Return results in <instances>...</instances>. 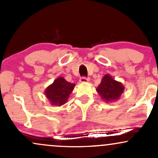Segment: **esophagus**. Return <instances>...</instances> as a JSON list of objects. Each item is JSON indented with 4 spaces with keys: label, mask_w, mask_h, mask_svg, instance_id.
<instances>
[{
    "label": "esophagus",
    "mask_w": 158,
    "mask_h": 158,
    "mask_svg": "<svg viewBox=\"0 0 158 158\" xmlns=\"http://www.w3.org/2000/svg\"><path fill=\"white\" fill-rule=\"evenodd\" d=\"M88 81H89V79H88V78H87V77H81L80 78V81H81V82H82V83L88 82Z\"/></svg>",
    "instance_id": "obj_1"
}]
</instances>
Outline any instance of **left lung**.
Returning <instances> with one entry per match:
<instances>
[{
  "mask_svg": "<svg viewBox=\"0 0 158 158\" xmlns=\"http://www.w3.org/2000/svg\"><path fill=\"white\" fill-rule=\"evenodd\" d=\"M124 90V87L119 81H117L110 76H105L100 84L97 88L102 99L106 102H112L118 99Z\"/></svg>",
  "mask_w": 158,
  "mask_h": 158,
  "instance_id": "8db88e82",
  "label": "left lung"
}]
</instances>
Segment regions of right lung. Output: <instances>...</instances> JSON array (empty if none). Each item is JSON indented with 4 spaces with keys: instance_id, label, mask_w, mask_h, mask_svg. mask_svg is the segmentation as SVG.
Listing matches in <instances>:
<instances>
[{
    "instance_id": "1",
    "label": "right lung",
    "mask_w": 158,
    "mask_h": 158,
    "mask_svg": "<svg viewBox=\"0 0 158 158\" xmlns=\"http://www.w3.org/2000/svg\"><path fill=\"white\" fill-rule=\"evenodd\" d=\"M75 84L59 77L45 90V95L52 105L61 106L67 102L69 95L73 91Z\"/></svg>"
}]
</instances>
